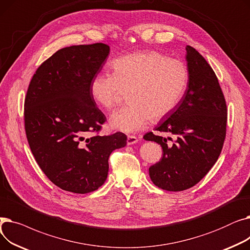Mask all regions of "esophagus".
<instances>
[{"instance_id":"esophagus-1","label":"esophagus","mask_w":250,"mask_h":250,"mask_svg":"<svg viewBox=\"0 0 250 250\" xmlns=\"http://www.w3.org/2000/svg\"><path fill=\"white\" fill-rule=\"evenodd\" d=\"M139 142V139L135 136H127V140L126 143L127 145H134V144H137Z\"/></svg>"}]
</instances>
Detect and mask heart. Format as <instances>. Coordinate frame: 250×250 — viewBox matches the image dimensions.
<instances>
[{"mask_svg": "<svg viewBox=\"0 0 250 250\" xmlns=\"http://www.w3.org/2000/svg\"><path fill=\"white\" fill-rule=\"evenodd\" d=\"M112 74L99 73L92 79L90 94L104 109H111L127 92V105L114 111L109 125L132 134L145 128L151 116L165 117L180 102L188 84L186 63L158 51L135 52L114 60Z\"/></svg>", "mask_w": 250, "mask_h": 250, "instance_id": "obj_1", "label": "heart"}]
</instances>
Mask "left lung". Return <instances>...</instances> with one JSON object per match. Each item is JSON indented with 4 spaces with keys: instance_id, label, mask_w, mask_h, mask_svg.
<instances>
[{
    "instance_id": "left-lung-1",
    "label": "left lung",
    "mask_w": 250,
    "mask_h": 250,
    "mask_svg": "<svg viewBox=\"0 0 250 250\" xmlns=\"http://www.w3.org/2000/svg\"><path fill=\"white\" fill-rule=\"evenodd\" d=\"M188 84L180 102L156 130L175 137L173 144L148 133L146 141L162 147L161 160L149 168L156 187L168 191L192 188L209 171L226 137L227 106L218 78L198 50L187 45Z\"/></svg>"
}]
</instances>
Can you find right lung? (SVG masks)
Returning a JSON list of instances; mask_svg holds the SVG:
<instances>
[{"mask_svg": "<svg viewBox=\"0 0 250 250\" xmlns=\"http://www.w3.org/2000/svg\"><path fill=\"white\" fill-rule=\"evenodd\" d=\"M104 43L58 50L33 75L24 103L25 132L34 158L60 188L88 193L107 178L108 158L126 136L98 133L106 117L90 94L92 79L109 55Z\"/></svg>", "mask_w": 250, "mask_h": 250, "instance_id": "add662e5", "label": "right lung"}]
</instances>
